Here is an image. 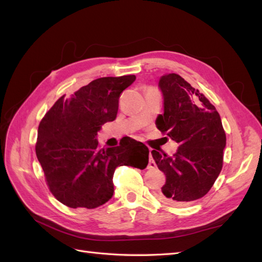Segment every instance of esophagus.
I'll use <instances>...</instances> for the list:
<instances>
[{
  "label": "esophagus",
  "mask_w": 262,
  "mask_h": 262,
  "mask_svg": "<svg viewBox=\"0 0 262 262\" xmlns=\"http://www.w3.org/2000/svg\"><path fill=\"white\" fill-rule=\"evenodd\" d=\"M153 167H156V162H155V160H153L152 155H151V150H150V160H148V168H153Z\"/></svg>",
  "instance_id": "34e87169"
}]
</instances>
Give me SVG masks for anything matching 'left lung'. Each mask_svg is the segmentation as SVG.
I'll list each match as a JSON object with an SVG mask.
<instances>
[{
  "label": "left lung",
  "mask_w": 262,
  "mask_h": 262,
  "mask_svg": "<svg viewBox=\"0 0 262 262\" xmlns=\"http://www.w3.org/2000/svg\"><path fill=\"white\" fill-rule=\"evenodd\" d=\"M158 86L163 115L156 125L179 145L172 157L151 152L166 175L159 199L183 206L206 195L216 182L223 168L226 134L216 107L181 76L163 75Z\"/></svg>",
  "instance_id": "8db88e82"
}]
</instances>
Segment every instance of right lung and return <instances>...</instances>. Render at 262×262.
<instances>
[{"instance_id": "right-lung-1", "label": "right lung", "mask_w": 262, "mask_h": 262, "mask_svg": "<svg viewBox=\"0 0 262 262\" xmlns=\"http://www.w3.org/2000/svg\"><path fill=\"white\" fill-rule=\"evenodd\" d=\"M134 75L102 77L61 96L40 121L36 156L55 199L69 208L94 209L114 195L117 167L144 169L148 148L124 137L119 146L100 148L97 133L117 118L121 92Z\"/></svg>"}]
</instances>
